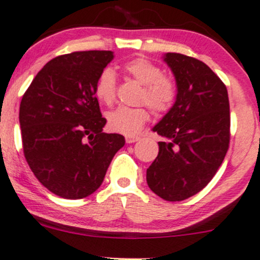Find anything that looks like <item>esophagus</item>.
Instances as JSON below:
<instances>
[{
	"label": "esophagus",
	"instance_id": "34e87169",
	"mask_svg": "<svg viewBox=\"0 0 260 260\" xmlns=\"http://www.w3.org/2000/svg\"><path fill=\"white\" fill-rule=\"evenodd\" d=\"M139 140L138 136H125V141H126V144H134V142H136Z\"/></svg>",
	"mask_w": 260,
	"mask_h": 260
}]
</instances>
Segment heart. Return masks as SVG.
<instances>
[{
  "label": "heart",
  "mask_w": 260,
  "mask_h": 260,
  "mask_svg": "<svg viewBox=\"0 0 260 260\" xmlns=\"http://www.w3.org/2000/svg\"><path fill=\"white\" fill-rule=\"evenodd\" d=\"M124 71L136 82L142 84L140 101L146 102L156 112H166L176 99V83L162 75V70L150 60L138 57L122 66ZM116 80L112 69H106L98 76L94 84V94L101 103L112 106L115 101ZM150 119L146 107H120L107 114L108 127L114 133L135 135Z\"/></svg>",
  "instance_id": "obj_1"
}]
</instances>
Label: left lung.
<instances>
[{"instance_id":"1","label":"left lung","mask_w":260,"mask_h":260,"mask_svg":"<svg viewBox=\"0 0 260 260\" xmlns=\"http://www.w3.org/2000/svg\"><path fill=\"white\" fill-rule=\"evenodd\" d=\"M176 78V102L152 127L162 136L158 156L146 172L151 190L180 201L209 184L230 144L227 88L203 61L176 52L163 55Z\"/></svg>"}]
</instances>
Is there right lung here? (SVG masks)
I'll use <instances>...</instances> for the list:
<instances>
[{"mask_svg": "<svg viewBox=\"0 0 260 260\" xmlns=\"http://www.w3.org/2000/svg\"><path fill=\"white\" fill-rule=\"evenodd\" d=\"M113 51H78L49 61L19 107L23 151L34 176L63 199H82L103 183L114 154L125 145L106 134L94 84Z\"/></svg>", "mask_w": 260, "mask_h": 260, "instance_id": "1", "label": "right lung"}]
</instances>
